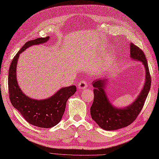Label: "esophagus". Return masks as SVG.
<instances>
[{
	"label": "esophagus",
	"mask_w": 159,
	"mask_h": 159,
	"mask_svg": "<svg viewBox=\"0 0 159 159\" xmlns=\"http://www.w3.org/2000/svg\"><path fill=\"white\" fill-rule=\"evenodd\" d=\"M78 87L80 89H86L88 87V84L87 83H86V81H84V80H82L80 81V82L78 83Z\"/></svg>",
	"instance_id": "34e87169"
}]
</instances>
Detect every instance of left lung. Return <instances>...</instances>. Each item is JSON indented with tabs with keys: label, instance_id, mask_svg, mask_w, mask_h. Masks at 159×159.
<instances>
[{
	"label": "left lung",
	"instance_id": "obj_1",
	"mask_svg": "<svg viewBox=\"0 0 159 159\" xmlns=\"http://www.w3.org/2000/svg\"><path fill=\"white\" fill-rule=\"evenodd\" d=\"M130 55L132 59L142 62L146 73L145 85L132 104L121 109L113 106L104 89L107 82L106 78L95 80L92 83L94 88V99L90 108L91 118L101 128L105 130L113 131L131 125L141 112L150 90L151 78L145 54L141 48L131 43L130 44Z\"/></svg>",
	"mask_w": 159,
	"mask_h": 159
}]
</instances>
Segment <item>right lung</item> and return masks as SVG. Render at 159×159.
I'll return each instance as SVG.
<instances>
[{"instance_id": "add662e5", "label": "right lung", "mask_w": 159, "mask_h": 159, "mask_svg": "<svg viewBox=\"0 0 159 159\" xmlns=\"http://www.w3.org/2000/svg\"><path fill=\"white\" fill-rule=\"evenodd\" d=\"M49 36L39 38L27 42L16 55L14 57L8 71L9 98L26 121L38 127L50 128L58 123L65 111L66 102L76 91L75 85L62 88L50 98L38 100L28 98L24 94L18 84L16 79V65L19 55L28 47L45 43Z\"/></svg>"}]
</instances>
